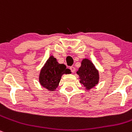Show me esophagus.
<instances>
[{
    "instance_id": "1",
    "label": "esophagus",
    "mask_w": 132,
    "mask_h": 132,
    "mask_svg": "<svg viewBox=\"0 0 132 132\" xmlns=\"http://www.w3.org/2000/svg\"><path fill=\"white\" fill-rule=\"evenodd\" d=\"M70 70L72 71V72L73 73V72H75V71H76V68H75L73 66H71V67H70Z\"/></svg>"
}]
</instances>
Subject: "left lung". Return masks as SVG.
Here are the masks:
<instances>
[{
	"instance_id": "left-lung-1",
	"label": "left lung",
	"mask_w": 132,
	"mask_h": 132,
	"mask_svg": "<svg viewBox=\"0 0 132 132\" xmlns=\"http://www.w3.org/2000/svg\"><path fill=\"white\" fill-rule=\"evenodd\" d=\"M77 73L79 76L80 83L83 85L87 90L94 87L99 82V72L94 64L88 59L82 60L81 67Z\"/></svg>"
}]
</instances>
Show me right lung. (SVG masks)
Wrapping results in <instances>:
<instances>
[{"instance_id": "1", "label": "right lung", "mask_w": 132, "mask_h": 132, "mask_svg": "<svg viewBox=\"0 0 132 132\" xmlns=\"http://www.w3.org/2000/svg\"><path fill=\"white\" fill-rule=\"evenodd\" d=\"M70 73V69L63 64H59L53 56H51L41 69L39 82L48 90L54 91L59 86L62 75Z\"/></svg>"}]
</instances>
